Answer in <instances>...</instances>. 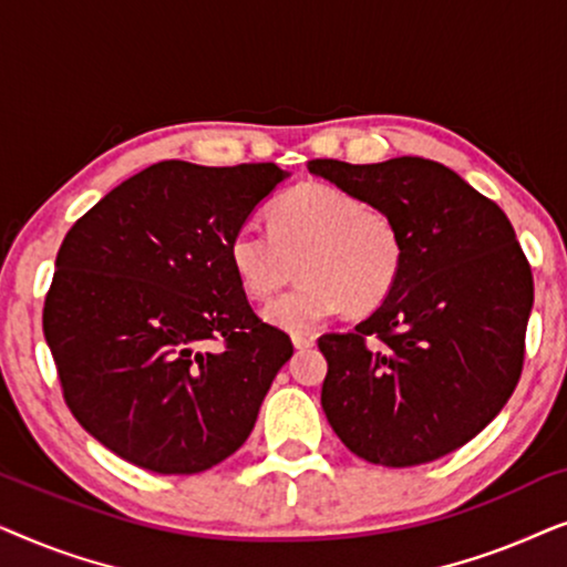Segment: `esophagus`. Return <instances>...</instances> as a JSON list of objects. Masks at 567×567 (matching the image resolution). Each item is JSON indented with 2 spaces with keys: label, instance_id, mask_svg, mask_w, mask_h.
Here are the masks:
<instances>
[{
  "label": "esophagus",
  "instance_id": "1",
  "mask_svg": "<svg viewBox=\"0 0 567 567\" xmlns=\"http://www.w3.org/2000/svg\"><path fill=\"white\" fill-rule=\"evenodd\" d=\"M291 343H293V348H299V351H305V348L315 346V338L312 336H293Z\"/></svg>",
  "mask_w": 567,
  "mask_h": 567
}]
</instances>
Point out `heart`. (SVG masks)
<instances>
[{"label":"heart","instance_id":"1","mask_svg":"<svg viewBox=\"0 0 567 567\" xmlns=\"http://www.w3.org/2000/svg\"><path fill=\"white\" fill-rule=\"evenodd\" d=\"M270 231L252 224L229 239L239 289L270 301L293 274L297 291L268 307V322L289 332L312 330L338 309L371 315L390 299L405 268V235L379 206L330 183H299L270 206Z\"/></svg>","mask_w":567,"mask_h":567}]
</instances>
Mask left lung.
<instances>
[{"label":"left lung","instance_id":"1","mask_svg":"<svg viewBox=\"0 0 567 567\" xmlns=\"http://www.w3.org/2000/svg\"><path fill=\"white\" fill-rule=\"evenodd\" d=\"M309 173L390 212L405 235L390 299L355 330L317 340L332 431L382 467L452 454L522 379L534 278L508 216L454 169L421 157L312 159Z\"/></svg>","mask_w":567,"mask_h":567}]
</instances>
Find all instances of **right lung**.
<instances>
[{
  "label": "right lung",
  "mask_w": 567,
  "mask_h": 567,
  "mask_svg": "<svg viewBox=\"0 0 567 567\" xmlns=\"http://www.w3.org/2000/svg\"><path fill=\"white\" fill-rule=\"evenodd\" d=\"M284 177L165 159L66 231L43 336L66 408L121 460L196 475L250 436L293 346L239 289L229 239Z\"/></svg>",
  "instance_id": "obj_1"
}]
</instances>
